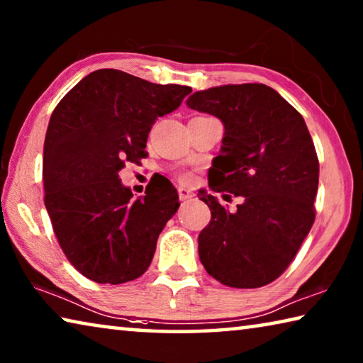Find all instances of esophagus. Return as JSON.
Listing matches in <instances>:
<instances>
[{"instance_id":"esophagus-1","label":"esophagus","mask_w":363,"mask_h":363,"mask_svg":"<svg viewBox=\"0 0 363 363\" xmlns=\"http://www.w3.org/2000/svg\"><path fill=\"white\" fill-rule=\"evenodd\" d=\"M177 194H179V200H182V201L192 199V196H194L192 190H189V189H186V187H179V189H177Z\"/></svg>"}]
</instances>
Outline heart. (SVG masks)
I'll return each mask as SVG.
<instances>
[{"label": "heart", "mask_w": 363, "mask_h": 363, "mask_svg": "<svg viewBox=\"0 0 363 363\" xmlns=\"http://www.w3.org/2000/svg\"><path fill=\"white\" fill-rule=\"evenodd\" d=\"M182 179H187V176H184V177H182Z\"/></svg>", "instance_id": "b5f03b06"}]
</instances>
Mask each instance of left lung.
<instances>
[{
  "label": "left lung",
  "mask_w": 363,
  "mask_h": 363,
  "mask_svg": "<svg viewBox=\"0 0 363 363\" xmlns=\"http://www.w3.org/2000/svg\"><path fill=\"white\" fill-rule=\"evenodd\" d=\"M187 107L224 123L208 179L214 192L242 196L230 213L201 195L211 220L199 235L200 261L223 285H267L290 266L315 219L318 158L304 118L259 83L196 91Z\"/></svg>",
  "instance_id": "obj_1"
}]
</instances>
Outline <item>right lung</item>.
<instances>
[{
	"instance_id": "obj_1",
	"label": "right lung",
	"mask_w": 363,
	"mask_h": 363,
	"mask_svg": "<svg viewBox=\"0 0 363 363\" xmlns=\"http://www.w3.org/2000/svg\"><path fill=\"white\" fill-rule=\"evenodd\" d=\"M190 93L189 86L101 69L54 108L43 152L45 205L60 248L86 279L120 285L149 269L179 196L164 181L149 182L145 195L134 200L118 173L149 155L152 125Z\"/></svg>"
}]
</instances>
